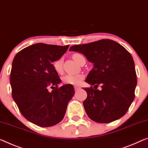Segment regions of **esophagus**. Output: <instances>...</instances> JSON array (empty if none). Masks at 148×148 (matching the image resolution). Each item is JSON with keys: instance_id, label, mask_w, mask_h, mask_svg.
<instances>
[{"instance_id": "obj_1", "label": "esophagus", "mask_w": 148, "mask_h": 148, "mask_svg": "<svg viewBox=\"0 0 148 148\" xmlns=\"http://www.w3.org/2000/svg\"><path fill=\"white\" fill-rule=\"evenodd\" d=\"M74 88H75V90H77L80 89L81 87H78V86H75Z\"/></svg>"}]
</instances>
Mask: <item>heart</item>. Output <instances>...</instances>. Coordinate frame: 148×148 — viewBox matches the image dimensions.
Segmentation results:
<instances>
[{"label":"heart","mask_w":148,"mask_h":148,"mask_svg":"<svg viewBox=\"0 0 148 148\" xmlns=\"http://www.w3.org/2000/svg\"><path fill=\"white\" fill-rule=\"evenodd\" d=\"M73 58L77 63H79L84 60L85 58L79 53L73 54ZM53 67L55 71L59 74H61L63 71V58H60L53 63ZM84 75L79 74H68L63 77V81L65 84L73 85H79L84 79Z\"/></svg>","instance_id":"obj_1"}]
</instances>
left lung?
Returning <instances> with one entry per match:
<instances>
[{
  "instance_id": "8db88e82",
  "label": "left lung",
  "mask_w": 148,
  "mask_h": 148,
  "mask_svg": "<svg viewBox=\"0 0 148 148\" xmlns=\"http://www.w3.org/2000/svg\"><path fill=\"white\" fill-rule=\"evenodd\" d=\"M69 51L83 53L93 68L85 82L95 89L84 88L87 97L83 106L88 116L99 123H109L127 112L135 97L137 78L131 54L109 39L75 45ZM99 84L102 89H97Z\"/></svg>"
}]
</instances>
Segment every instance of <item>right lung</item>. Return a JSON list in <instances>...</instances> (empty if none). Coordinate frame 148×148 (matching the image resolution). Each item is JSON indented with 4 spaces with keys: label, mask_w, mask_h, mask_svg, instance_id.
Masks as SVG:
<instances>
[{
    "label": "right lung",
    "mask_w": 148,
    "mask_h": 148,
    "mask_svg": "<svg viewBox=\"0 0 148 148\" xmlns=\"http://www.w3.org/2000/svg\"><path fill=\"white\" fill-rule=\"evenodd\" d=\"M68 47L38 43L22 49L13 60L10 77L12 98L25 119L39 126L60 122L75 94L72 85L58 87L61 81L52 64ZM49 88L53 89L51 92Z\"/></svg>",
    "instance_id": "obj_1"
}]
</instances>
